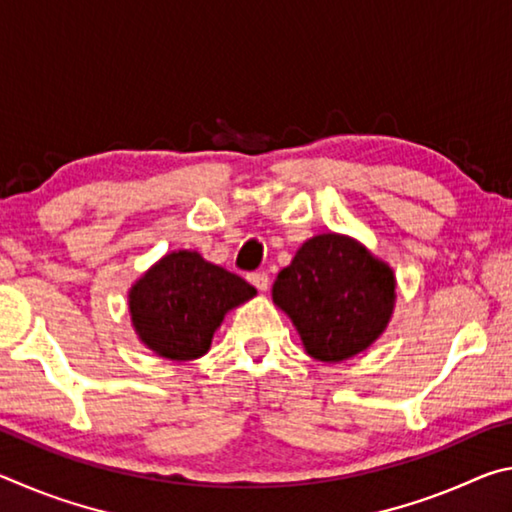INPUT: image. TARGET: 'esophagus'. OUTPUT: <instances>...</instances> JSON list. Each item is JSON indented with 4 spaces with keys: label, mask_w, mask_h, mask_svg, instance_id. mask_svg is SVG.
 <instances>
[{
    "label": "esophagus",
    "mask_w": 512,
    "mask_h": 512,
    "mask_svg": "<svg viewBox=\"0 0 512 512\" xmlns=\"http://www.w3.org/2000/svg\"><path fill=\"white\" fill-rule=\"evenodd\" d=\"M248 282L253 284V287L259 289V291H266L268 289V275L266 273H250L248 275Z\"/></svg>",
    "instance_id": "esophagus-1"
}]
</instances>
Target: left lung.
<instances>
[{"label": "left lung", "instance_id": "8db88e82", "mask_svg": "<svg viewBox=\"0 0 512 512\" xmlns=\"http://www.w3.org/2000/svg\"><path fill=\"white\" fill-rule=\"evenodd\" d=\"M395 287L391 264L361 241L323 232L307 239L277 273L273 302L291 318L309 357L339 363L368 350L386 332Z\"/></svg>", "mask_w": 512, "mask_h": 512}]
</instances>
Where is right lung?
Returning a JSON list of instances; mask_svg holds the SVG:
<instances>
[{
  "mask_svg": "<svg viewBox=\"0 0 512 512\" xmlns=\"http://www.w3.org/2000/svg\"><path fill=\"white\" fill-rule=\"evenodd\" d=\"M255 296L244 277L196 250H173L135 280L128 311L142 345L162 359L192 361L210 352L225 314Z\"/></svg>",
  "mask_w": 512,
  "mask_h": 512,
  "instance_id": "1",
  "label": "right lung"
}]
</instances>
